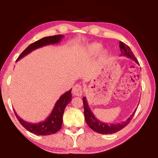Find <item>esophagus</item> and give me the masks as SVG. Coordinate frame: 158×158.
I'll use <instances>...</instances> for the list:
<instances>
[{"label": "esophagus", "mask_w": 158, "mask_h": 158, "mask_svg": "<svg viewBox=\"0 0 158 158\" xmlns=\"http://www.w3.org/2000/svg\"><path fill=\"white\" fill-rule=\"evenodd\" d=\"M83 92V89L81 85L76 84L74 85L73 89V93L76 96H81Z\"/></svg>", "instance_id": "obj_1"}]
</instances>
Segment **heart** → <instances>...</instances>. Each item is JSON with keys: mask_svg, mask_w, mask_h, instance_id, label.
I'll use <instances>...</instances> for the list:
<instances>
[{"mask_svg": "<svg viewBox=\"0 0 158 158\" xmlns=\"http://www.w3.org/2000/svg\"><path fill=\"white\" fill-rule=\"evenodd\" d=\"M91 49H92V50L94 52H99V51L100 50V47L99 46V45L94 44V45H93V46L91 47Z\"/></svg>", "mask_w": 158, "mask_h": 158, "instance_id": "b5f03b06", "label": "heart"}]
</instances>
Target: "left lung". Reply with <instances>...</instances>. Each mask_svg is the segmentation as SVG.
<instances>
[{"label": "left lung", "mask_w": 158, "mask_h": 158, "mask_svg": "<svg viewBox=\"0 0 158 158\" xmlns=\"http://www.w3.org/2000/svg\"><path fill=\"white\" fill-rule=\"evenodd\" d=\"M119 47L120 49H121V56H127L128 58H131V59L135 61L136 63L139 64V62L137 58L135 56L134 53L131 51L130 48L125 44L123 42H119ZM83 102H84V116L85 120L86 122L87 125H89L90 128L95 131L96 132H98L100 134H102V135H110V134H114L117 132H118L123 128H124L127 125L129 124V123L132 119V117L135 115V111L133 112L132 114L125 121L121 123H105L101 122L96 118L94 114L90 110L89 105H88V102L86 100L85 97L83 98Z\"/></svg>", "instance_id": "obj_1"}]
</instances>
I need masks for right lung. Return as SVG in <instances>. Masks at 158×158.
<instances>
[{"label": "right lung", "instance_id": "add662e5", "mask_svg": "<svg viewBox=\"0 0 158 158\" xmlns=\"http://www.w3.org/2000/svg\"><path fill=\"white\" fill-rule=\"evenodd\" d=\"M63 37V35H57L45 37L33 42L21 53L17 59V61L24 57L25 56L28 54L29 53H31L32 51L35 49L46 46V45L58 43ZM71 90L72 89L65 92L63 95L60 96L56 103L52 113L45 121L40 122L38 123H31L26 122L23 121L22 118H21L14 110L18 121H19L23 127H24L28 131L35 134V135H49L57 132L58 130H60L61 126H62L64 110H65L66 106L68 105V103L70 102L72 100Z\"/></svg>", "mask_w": 158, "mask_h": 158}]
</instances>
